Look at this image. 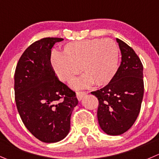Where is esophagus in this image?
<instances>
[{
    "label": "esophagus",
    "instance_id": "esophagus-1",
    "mask_svg": "<svg viewBox=\"0 0 159 159\" xmlns=\"http://www.w3.org/2000/svg\"><path fill=\"white\" fill-rule=\"evenodd\" d=\"M86 92H76V96H77V98H78V100H81L82 99V98L84 96V95H86Z\"/></svg>",
    "mask_w": 159,
    "mask_h": 159
}]
</instances>
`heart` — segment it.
<instances>
[{
  "label": "heart",
  "mask_w": 159,
  "mask_h": 159,
  "mask_svg": "<svg viewBox=\"0 0 159 159\" xmlns=\"http://www.w3.org/2000/svg\"><path fill=\"white\" fill-rule=\"evenodd\" d=\"M119 47L111 39H90L68 43L62 53L53 51L50 64L61 81L69 83L80 70L85 75L74 81L76 89L109 84L118 70Z\"/></svg>",
  "instance_id": "1"
}]
</instances>
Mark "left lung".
<instances>
[{
    "mask_svg": "<svg viewBox=\"0 0 159 159\" xmlns=\"http://www.w3.org/2000/svg\"><path fill=\"white\" fill-rule=\"evenodd\" d=\"M121 64L112 81L92 92L98 99V124L109 135H120L133 126L138 116L144 95L143 65L134 50L116 39Z\"/></svg>",
    "mask_w": 159,
    "mask_h": 159,
    "instance_id": "obj_1",
    "label": "left lung"
}]
</instances>
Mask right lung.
<instances>
[{"instance_id":"obj_1","label":"right lung","mask_w":159,"mask_h":159,"mask_svg":"<svg viewBox=\"0 0 159 159\" xmlns=\"http://www.w3.org/2000/svg\"><path fill=\"white\" fill-rule=\"evenodd\" d=\"M62 38L41 39L24 51L15 73V102L23 124L45 143L64 139L78 105L76 94L61 82L50 64L51 49Z\"/></svg>"}]
</instances>
